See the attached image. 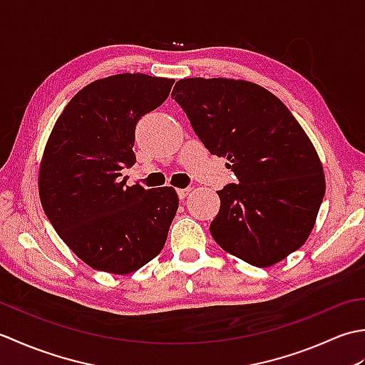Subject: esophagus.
<instances>
[{
  "mask_svg": "<svg viewBox=\"0 0 365 365\" xmlns=\"http://www.w3.org/2000/svg\"><path fill=\"white\" fill-rule=\"evenodd\" d=\"M190 188H178L177 190V195H178V197H180V199H185V197H187L188 195H190Z\"/></svg>",
  "mask_w": 365,
  "mask_h": 365,
  "instance_id": "1",
  "label": "esophagus"
}]
</instances>
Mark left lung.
Listing matches in <instances>:
<instances>
[{"mask_svg": "<svg viewBox=\"0 0 365 365\" xmlns=\"http://www.w3.org/2000/svg\"><path fill=\"white\" fill-rule=\"evenodd\" d=\"M173 98L208 152L227 158L238 178L216 191L215 242L259 268L304 245L327 183L319 153L289 108L259 84L232 78L178 80Z\"/></svg>", "mask_w": 365, "mask_h": 365, "instance_id": "1", "label": "left lung"}]
</instances>
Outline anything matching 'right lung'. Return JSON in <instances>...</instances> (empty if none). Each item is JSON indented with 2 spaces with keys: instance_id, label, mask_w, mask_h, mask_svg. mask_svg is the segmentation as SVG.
<instances>
[{
  "instance_id": "1",
  "label": "right lung",
  "mask_w": 365,
  "mask_h": 365,
  "mask_svg": "<svg viewBox=\"0 0 365 365\" xmlns=\"http://www.w3.org/2000/svg\"><path fill=\"white\" fill-rule=\"evenodd\" d=\"M173 78L119 73L84 86L61 113L38 168V196L61 240L91 268L128 274L157 257L178 208L173 187H127L135 128Z\"/></svg>"
}]
</instances>
